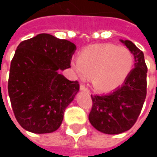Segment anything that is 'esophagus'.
<instances>
[{
  "label": "esophagus",
  "mask_w": 157,
  "mask_h": 157,
  "mask_svg": "<svg viewBox=\"0 0 157 157\" xmlns=\"http://www.w3.org/2000/svg\"><path fill=\"white\" fill-rule=\"evenodd\" d=\"M80 90L81 91H84V92H86V93H89V90H88V88H86L85 86H80Z\"/></svg>",
  "instance_id": "34e87169"
}]
</instances>
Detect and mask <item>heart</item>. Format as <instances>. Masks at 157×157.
Wrapping results in <instances>:
<instances>
[{
  "mask_svg": "<svg viewBox=\"0 0 157 157\" xmlns=\"http://www.w3.org/2000/svg\"><path fill=\"white\" fill-rule=\"evenodd\" d=\"M71 65L81 80L92 77L95 89L110 92L128 77L134 66V57L125 47L95 44L85 48L78 54V62Z\"/></svg>",
  "mask_w": 157,
  "mask_h": 157,
  "instance_id": "obj_1",
  "label": "heart"
}]
</instances>
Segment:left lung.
<instances>
[{"instance_id": "obj_1", "label": "left lung", "mask_w": 157, "mask_h": 157, "mask_svg": "<svg viewBox=\"0 0 157 157\" xmlns=\"http://www.w3.org/2000/svg\"><path fill=\"white\" fill-rule=\"evenodd\" d=\"M134 55L135 68L121 85L111 93L92 95L89 121L94 128L107 135L129 130L142 111L147 94V65L143 52L129 40H120Z\"/></svg>"}]
</instances>
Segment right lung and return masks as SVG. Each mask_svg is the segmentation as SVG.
Segmentation results:
<instances>
[{
  "mask_svg": "<svg viewBox=\"0 0 157 157\" xmlns=\"http://www.w3.org/2000/svg\"><path fill=\"white\" fill-rule=\"evenodd\" d=\"M76 45L50 34L22 41L13 57L8 90L18 123L35 134L52 133L79 91L78 81L59 73L71 67Z\"/></svg>",
  "mask_w": 157,
  "mask_h": 157,
  "instance_id": "1",
  "label": "right lung"
}]
</instances>
